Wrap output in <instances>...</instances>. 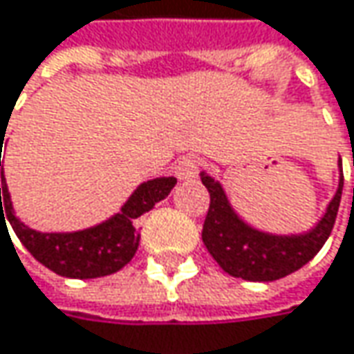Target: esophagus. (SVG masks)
<instances>
[{"mask_svg":"<svg viewBox=\"0 0 354 354\" xmlns=\"http://www.w3.org/2000/svg\"><path fill=\"white\" fill-rule=\"evenodd\" d=\"M176 176L180 180H194L200 172V162L194 156H182L176 162Z\"/></svg>","mask_w":354,"mask_h":354,"instance_id":"obj_1","label":"esophagus"}]
</instances>
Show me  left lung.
<instances>
[{
    "mask_svg": "<svg viewBox=\"0 0 354 354\" xmlns=\"http://www.w3.org/2000/svg\"><path fill=\"white\" fill-rule=\"evenodd\" d=\"M354 164V160H353ZM339 166H343L339 162ZM343 172V168H341ZM202 184L210 192V208L202 228V242L220 264L224 272L234 279L252 282L279 281L282 277L302 268L322 248L335 226L341 194H343V174L335 198L328 202L326 212L319 224L304 232L279 236L260 232L248 226L232 210L224 188L206 172L200 174ZM354 192V190H353Z\"/></svg>",
    "mask_w": 354,
    "mask_h": 354,
    "instance_id": "left-lung-1",
    "label": "left lung"
}]
</instances>
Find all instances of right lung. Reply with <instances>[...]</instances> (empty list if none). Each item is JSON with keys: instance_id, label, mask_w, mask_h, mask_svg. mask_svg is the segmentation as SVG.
Returning <instances> with one entry per match:
<instances>
[{"instance_id": "right-lung-1", "label": "right lung", "mask_w": 354, "mask_h": 354, "mask_svg": "<svg viewBox=\"0 0 354 354\" xmlns=\"http://www.w3.org/2000/svg\"><path fill=\"white\" fill-rule=\"evenodd\" d=\"M1 138L6 136L1 134ZM3 146V144H1ZM0 146V148H1ZM1 166V156H0ZM176 178H154L140 184L122 206V212L106 222L77 232H37L15 216L6 178L1 174L0 220H10L13 232L37 262L68 279H97L114 274L134 259L140 232L134 220L154 208L174 188ZM6 214L3 215V212Z\"/></svg>"}]
</instances>
